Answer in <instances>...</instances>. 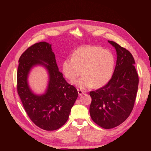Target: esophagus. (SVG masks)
I'll list each match as a JSON object with an SVG mask.
<instances>
[{
    "label": "esophagus",
    "instance_id": "obj_1",
    "mask_svg": "<svg viewBox=\"0 0 151 151\" xmlns=\"http://www.w3.org/2000/svg\"><path fill=\"white\" fill-rule=\"evenodd\" d=\"M77 91H78V94H79V96H81V95L85 94H86V92H84V91H82V90H81V89H77Z\"/></svg>",
    "mask_w": 151,
    "mask_h": 151
}]
</instances>
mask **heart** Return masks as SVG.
Returning a JSON list of instances; mask_svg holds the SVG:
<instances>
[{"instance_id":"heart-1","label":"heart","mask_w":151,"mask_h":151,"mask_svg":"<svg viewBox=\"0 0 151 151\" xmlns=\"http://www.w3.org/2000/svg\"><path fill=\"white\" fill-rule=\"evenodd\" d=\"M115 57L107 49L93 45L77 49L72 57H67L62 63V72L66 78L74 82L82 74L83 76L75 83L78 88L86 89L94 85L101 87L111 79Z\"/></svg>"}]
</instances>
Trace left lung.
I'll return each instance as SVG.
<instances>
[{"instance_id":"8db88e82","label":"left lung","mask_w":151,"mask_h":151,"mask_svg":"<svg viewBox=\"0 0 151 151\" xmlns=\"http://www.w3.org/2000/svg\"><path fill=\"white\" fill-rule=\"evenodd\" d=\"M108 42L115 48L117 53L115 70L106 85L89 93L92 98L91 117L105 129L118 126L130 116L139 85V76L132 53L116 42L109 40Z\"/></svg>"}]
</instances>
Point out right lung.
<instances>
[{"label": "right lung", "instance_id": "add662e5", "mask_svg": "<svg viewBox=\"0 0 151 151\" xmlns=\"http://www.w3.org/2000/svg\"><path fill=\"white\" fill-rule=\"evenodd\" d=\"M51 46L42 42L27 48L19 59L17 72V91L25 111L36 126L45 130H55L65 124L78 96L77 89L58 70ZM37 64L46 66L50 76L47 93L42 96L32 93L27 83L30 69Z\"/></svg>", "mask_w": 151, "mask_h": 151}]
</instances>
